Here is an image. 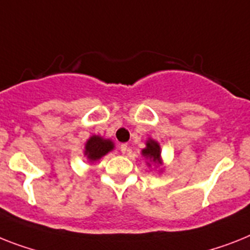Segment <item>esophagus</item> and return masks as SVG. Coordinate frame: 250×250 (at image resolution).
I'll return each instance as SVG.
<instances>
[{"instance_id":"1","label":"esophagus","mask_w":250,"mask_h":250,"mask_svg":"<svg viewBox=\"0 0 250 250\" xmlns=\"http://www.w3.org/2000/svg\"><path fill=\"white\" fill-rule=\"evenodd\" d=\"M120 150H121V153H126V150H127V144H121L120 146Z\"/></svg>"}]
</instances>
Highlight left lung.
<instances>
[{
    "label": "left lung",
    "mask_w": 250,
    "mask_h": 250,
    "mask_svg": "<svg viewBox=\"0 0 250 250\" xmlns=\"http://www.w3.org/2000/svg\"><path fill=\"white\" fill-rule=\"evenodd\" d=\"M142 156L147 160V165L150 167L153 164L156 167L161 166L160 171H164V160L161 157V146L158 142H156L152 138H148L146 142V148L142 149Z\"/></svg>",
    "instance_id": "left-lung-1"
}]
</instances>
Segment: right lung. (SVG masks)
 I'll list each match as a JSON object with an SVG mask.
<instances>
[{"mask_svg":"<svg viewBox=\"0 0 250 250\" xmlns=\"http://www.w3.org/2000/svg\"><path fill=\"white\" fill-rule=\"evenodd\" d=\"M115 148V143L111 139L101 137V135H92L85 142L84 147V157L89 162H96L101 160L103 156H106L108 152Z\"/></svg>","mask_w":250,"mask_h":250,"instance_id":"obj_1","label":"right lung"}]
</instances>
